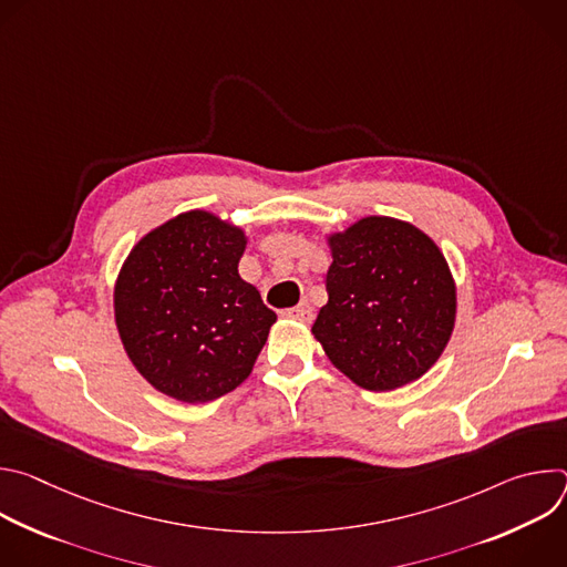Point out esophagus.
Wrapping results in <instances>:
<instances>
[{
  "label": "esophagus",
  "mask_w": 567,
  "mask_h": 567,
  "mask_svg": "<svg viewBox=\"0 0 567 567\" xmlns=\"http://www.w3.org/2000/svg\"><path fill=\"white\" fill-rule=\"evenodd\" d=\"M285 313H287V316H296V318H302V320H311V318H313V311H311L309 302H300V305H296V307L287 309Z\"/></svg>",
  "instance_id": "esophagus-1"
}]
</instances>
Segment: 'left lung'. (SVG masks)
<instances>
[{
  "mask_svg": "<svg viewBox=\"0 0 567 567\" xmlns=\"http://www.w3.org/2000/svg\"><path fill=\"white\" fill-rule=\"evenodd\" d=\"M330 247V300L311 328L322 350L368 390L420 379L455 322V285L435 241L413 224L365 217Z\"/></svg>",
  "mask_w": 567,
  "mask_h": 567,
  "instance_id": "left-lung-1",
  "label": "left lung"
}]
</instances>
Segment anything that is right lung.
<instances>
[{"label": "right lung", "mask_w": 567, "mask_h": 567, "mask_svg": "<svg viewBox=\"0 0 567 567\" xmlns=\"http://www.w3.org/2000/svg\"><path fill=\"white\" fill-rule=\"evenodd\" d=\"M245 233L190 210L147 233L127 256L116 326L136 370L173 399L213 401L245 381L276 322L237 274Z\"/></svg>", "instance_id": "1"}]
</instances>
